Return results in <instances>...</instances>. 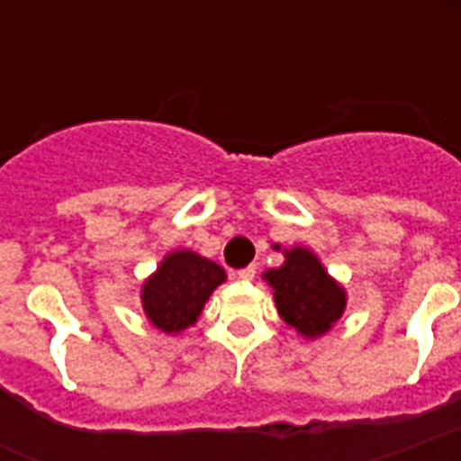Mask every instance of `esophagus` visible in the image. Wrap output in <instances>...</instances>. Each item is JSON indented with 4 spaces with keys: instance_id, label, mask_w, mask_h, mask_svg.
Listing matches in <instances>:
<instances>
[{
    "instance_id": "1",
    "label": "esophagus",
    "mask_w": 461,
    "mask_h": 461,
    "mask_svg": "<svg viewBox=\"0 0 461 461\" xmlns=\"http://www.w3.org/2000/svg\"><path fill=\"white\" fill-rule=\"evenodd\" d=\"M237 277L241 282H251L253 277H256V266H249V267H244V270H239Z\"/></svg>"
}]
</instances>
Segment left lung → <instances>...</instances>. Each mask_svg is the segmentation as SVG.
<instances>
[{
  "instance_id": "1",
  "label": "left lung",
  "mask_w": 461,
  "mask_h": 461,
  "mask_svg": "<svg viewBox=\"0 0 461 461\" xmlns=\"http://www.w3.org/2000/svg\"><path fill=\"white\" fill-rule=\"evenodd\" d=\"M280 251V246H275ZM285 263L263 273L273 287L277 313L306 339H318L335 328L347 308V292L306 246L282 251Z\"/></svg>"
}]
</instances>
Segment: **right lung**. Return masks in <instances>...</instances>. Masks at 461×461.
<instances>
[{
  "label": "right lung",
  "instance_id": "1",
  "mask_svg": "<svg viewBox=\"0 0 461 461\" xmlns=\"http://www.w3.org/2000/svg\"><path fill=\"white\" fill-rule=\"evenodd\" d=\"M227 280L215 260L191 249H174L140 287V306L153 328L179 335L195 325L210 294Z\"/></svg>",
  "mask_w": 461,
  "mask_h": 461
}]
</instances>
